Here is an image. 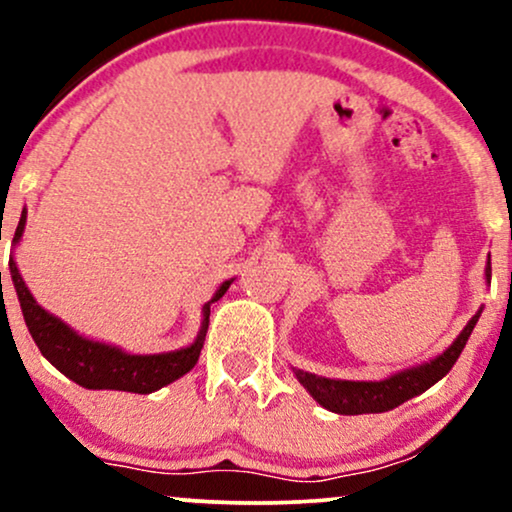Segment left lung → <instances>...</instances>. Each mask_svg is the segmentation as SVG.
<instances>
[{
	"mask_svg": "<svg viewBox=\"0 0 512 512\" xmlns=\"http://www.w3.org/2000/svg\"><path fill=\"white\" fill-rule=\"evenodd\" d=\"M486 284H491V255L486 262ZM481 308L477 315L464 325V330L457 334V339L452 342L443 354L433 356L431 361L419 363V366H411L399 370V373L387 375L383 380H337V378H325V375L308 373V370L293 368V375L301 383L305 390L310 392V397L315 399L320 407L334 414L344 416H356V414H383L404 404L407 399L421 395L428 387L436 385L440 378L450 373V368L455 366V361L460 358L464 344H467L469 334H472L474 325L479 322Z\"/></svg>",
	"mask_w": 512,
	"mask_h": 512,
	"instance_id": "left-lung-1",
	"label": "left lung"
}]
</instances>
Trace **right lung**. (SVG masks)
Returning <instances> with one entry per match:
<instances>
[{"instance_id": "add662e5", "label": "right lung", "mask_w": 512, "mask_h": 512, "mask_svg": "<svg viewBox=\"0 0 512 512\" xmlns=\"http://www.w3.org/2000/svg\"><path fill=\"white\" fill-rule=\"evenodd\" d=\"M23 228H26V209L21 211V221L16 226L14 248L21 243ZM9 272L28 332L38 344L40 354L48 358L52 366L86 390H120L134 392V395H151L195 368L204 337H207L211 303L219 301L233 284V279L223 281L214 296L202 305V327L195 342L175 351H163V354H129L115 344L84 337L60 317L48 313L43 305H38L23 281L14 255L9 260Z\"/></svg>"}]
</instances>
